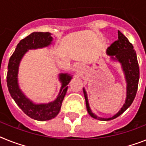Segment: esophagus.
Returning <instances> with one entry per match:
<instances>
[{
    "label": "esophagus",
    "instance_id": "esophagus-1",
    "mask_svg": "<svg viewBox=\"0 0 146 146\" xmlns=\"http://www.w3.org/2000/svg\"><path fill=\"white\" fill-rule=\"evenodd\" d=\"M76 68H77V69H79V65L77 66V67H76Z\"/></svg>",
    "mask_w": 146,
    "mask_h": 146
}]
</instances>
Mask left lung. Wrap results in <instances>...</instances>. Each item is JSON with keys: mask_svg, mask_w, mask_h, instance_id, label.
Wrapping results in <instances>:
<instances>
[{"mask_svg": "<svg viewBox=\"0 0 146 146\" xmlns=\"http://www.w3.org/2000/svg\"><path fill=\"white\" fill-rule=\"evenodd\" d=\"M106 54L110 56L111 61L120 63L126 82V98L124 105H122L118 113L111 117L104 118L98 117L97 115L92 112L88 102V94L84 88H83L88 113L93 118L101 121H108L117 118L131 106L137 91L139 79V68L135 50H133V45L121 32L118 31V40L114 41L107 49Z\"/></svg>", "mask_w": 146, "mask_h": 146, "instance_id": "1", "label": "left lung"}]
</instances>
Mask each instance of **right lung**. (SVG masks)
Returning <instances> with one entry per match:
<instances>
[{"instance_id": "1", "label": "right lung", "mask_w": 146, "mask_h": 146, "mask_svg": "<svg viewBox=\"0 0 146 146\" xmlns=\"http://www.w3.org/2000/svg\"><path fill=\"white\" fill-rule=\"evenodd\" d=\"M52 40L53 38L50 33H33L18 43L9 61L7 76L9 92L15 103L24 113L35 120H50L58 115L62 107V101L67 93V84L73 77L68 73H62L58 74V80L62 84L59 93L54 101L48 103H35L26 96L19 87L18 70L24 55L29 50H36L50 46Z\"/></svg>"}]
</instances>
